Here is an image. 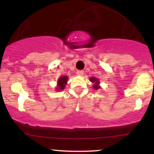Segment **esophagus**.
Here are the masks:
<instances>
[{
    "instance_id": "esophagus-1",
    "label": "esophagus",
    "mask_w": 154,
    "mask_h": 154,
    "mask_svg": "<svg viewBox=\"0 0 154 154\" xmlns=\"http://www.w3.org/2000/svg\"><path fill=\"white\" fill-rule=\"evenodd\" d=\"M77 75L78 76H82L84 75V72H83L82 70H78V71L77 72Z\"/></svg>"
}]
</instances>
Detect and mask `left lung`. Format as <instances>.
Wrapping results in <instances>:
<instances>
[{"label":"left lung","mask_w":154,"mask_h":154,"mask_svg":"<svg viewBox=\"0 0 154 154\" xmlns=\"http://www.w3.org/2000/svg\"><path fill=\"white\" fill-rule=\"evenodd\" d=\"M90 81H91L92 83H93V88H94L95 90H98L100 88V86L99 85L100 82H99V80H98V78H96V77H90Z\"/></svg>","instance_id":"obj_1"}]
</instances>
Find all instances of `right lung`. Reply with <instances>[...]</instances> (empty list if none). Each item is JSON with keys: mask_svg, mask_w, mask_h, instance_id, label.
I'll return each instance as SVG.
<instances>
[{"mask_svg": "<svg viewBox=\"0 0 154 154\" xmlns=\"http://www.w3.org/2000/svg\"><path fill=\"white\" fill-rule=\"evenodd\" d=\"M68 77L67 76H61L57 80V86L56 88V91H61L64 89L65 86L68 82Z\"/></svg>", "mask_w": 154, "mask_h": 154, "instance_id": "1", "label": "right lung"}]
</instances>
